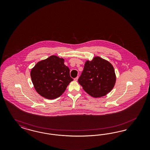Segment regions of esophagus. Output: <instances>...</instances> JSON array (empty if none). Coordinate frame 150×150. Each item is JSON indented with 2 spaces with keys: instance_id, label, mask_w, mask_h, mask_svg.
<instances>
[{
  "instance_id": "1",
  "label": "esophagus",
  "mask_w": 150,
  "mask_h": 150,
  "mask_svg": "<svg viewBox=\"0 0 150 150\" xmlns=\"http://www.w3.org/2000/svg\"><path fill=\"white\" fill-rule=\"evenodd\" d=\"M78 79H79V76H77V77H75V78L74 79V80H75V81H77Z\"/></svg>"
}]
</instances>
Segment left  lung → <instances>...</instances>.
Instances as JSON below:
<instances>
[{
    "mask_svg": "<svg viewBox=\"0 0 150 150\" xmlns=\"http://www.w3.org/2000/svg\"><path fill=\"white\" fill-rule=\"evenodd\" d=\"M116 81L113 67L107 60L96 57L87 60L78 82L88 94L93 97L106 95Z\"/></svg>",
    "mask_w": 150,
    "mask_h": 150,
    "instance_id": "left-lung-1",
    "label": "left lung"
}]
</instances>
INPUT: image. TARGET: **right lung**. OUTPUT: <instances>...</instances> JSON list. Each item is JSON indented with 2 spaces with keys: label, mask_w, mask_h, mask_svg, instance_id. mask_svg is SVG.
<instances>
[{
  "label": "right lung",
  "mask_w": 150,
  "mask_h": 150,
  "mask_svg": "<svg viewBox=\"0 0 150 150\" xmlns=\"http://www.w3.org/2000/svg\"><path fill=\"white\" fill-rule=\"evenodd\" d=\"M64 60L55 55L38 62L31 71V77L38 93L49 100L59 97L73 80Z\"/></svg>",
  "instance_id": "1"
}]
</instances>
